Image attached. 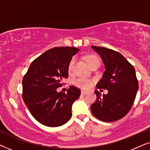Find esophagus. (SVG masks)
I'll list each match as a JSON object with an SVG mask.
<instances>
[{
	"instance_id": "34e87169",
	"label": "esophagus",
	"mask_w": 150,
	"mask_h": 150,
	"mask_svg": "<svg viewBox=\"0 0 150 150\" xmlns=\"http://www.w3.org/2000/svg\"><path fill=\"white\" fill-rule=\"evenodd\" d=\"M87 92L86 91H83H83H81V94H82V95H86V94H87Z\"/></svg>"
}]
</instances>
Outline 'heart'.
<instances>
[{"instance_id": "1", "label": "heart", "mask_w": 150, "mask_h": 150, "mask_svg": "<svg viewBox=\"0 0 150 150\" xmlns=\"http://www.w3.org/2000/svg\"><path fill=\"white\" fill-rule=\"evenodd\" d=\"M86 61L88 63V64L90 67L92 65H93L96 63H100V59H98V57L95 56V55H89L86 57ZM76 61V58L75 57H73L71 59L70 61H69L68 65V71L69 73L72 72L74 67ZM74 84L79 87H81L82 89H87L90 88L91 86V82L89 81V80L84 79H76L74 81Z\"/></svg>"}]
</instances>
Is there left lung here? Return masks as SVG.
<instances>
[{
  "label": "left lung",
  "mask_w": 150,
  "mask_h": 150,
  "mask_svg": "<svg viewBox=\"0 0 150 150\" xmlns=\"http://www.w3.org/2000/svg\"><path fill=\"white\" fill-rule=\"evenodd\" d=\"M91 48L100 55L106 69L96 87L108 90L102 96L95 91L97 99L91 104V112L102 122H115L124 117L134 102L139 89L134 67L120 52L104 47Z\"/></svg>",
  "instance_id": "8db88e82"
}]
</instances>
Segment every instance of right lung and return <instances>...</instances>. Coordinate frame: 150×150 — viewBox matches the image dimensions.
<instances>
[{"label":"right lung","instance_id":"right-lung-1","mask_svg":"<svg viewBox=\"0 0 150 150\" xmlns=\"http://www.w3.org/2000/svg\"><path fill=\"white\" fill-rule=\"evenodd\" d=\"M79 51L75 47H56L31 63L22 80V98L30 113L44 126L58 127L71 116L74 102L81 95L79 88L70 86L67 93L58 92L62 80L68 77V65Z\"/></svg>","mask_w":150,"mask_h":150}]
</instances>
